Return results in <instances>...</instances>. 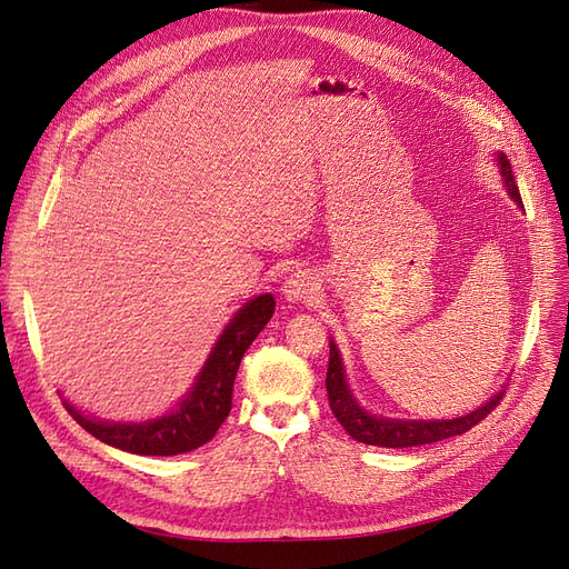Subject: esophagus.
Here are the masks:
<instances>
[{
  "mask_svg": "<svg viewBox=\"0 0 569 569\" xmlns=\"http://www.w3.org/2000/svg\"><path fill=\"white\" fill-rule=\"evenodd\" d=\"M318 291V284L313 280L311 272L299 270V272H291L289 278L282 284V297L289 303H301V301H311L313 295Z\"/></svg>",
  "mask_w": 569,
  "mask_h": 569,
  "instance_id": "esophagus-1",
  "label": "esophagus"
}]
</instances>
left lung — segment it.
Wrapping results in <instances>:
<instances>
[{"label":"left lung","instance_id":"left-lung-1","mask_svg":"<svg viewBox=\"0 0 569 569\" xmlns=\"http://www.w3.org/2000/svg\"><path fill=\"white\" fill-rule=\"evenodd\" d=\"M496 163L510 199L525 211L520 189L515 184L510 161L503 157V153H496ZM325 387H327V399H330V408L335 412V418L339 420V425L347 429L356 441L370 443V446H385V449H408V446H422V443H432V441H441V439L468 432L470 427H475L479 420H485L489 416L503 396V389L496 391L487 403L470 410L468 416L451 418V420H403V418L375 416V412H368L356 401V396L347 382L343 360L335 339H330V366H327Z\"/></svg>","mask_w":569,"mask_h":569}]
</instances>
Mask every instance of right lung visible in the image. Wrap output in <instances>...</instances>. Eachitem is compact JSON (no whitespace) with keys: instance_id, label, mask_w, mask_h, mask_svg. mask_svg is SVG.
<instances>
[{"instance_id":"obj_1","label":"right lung","mask_w":569,"mask_h":569,"mask_svg":"<svg viewBox=\"0 0 569 569\" xmlns=\"http://www.w3.org/2000/svg\"><path fill=\"white\" fill-rule=\"evenodd\" d=\"M272 313V295H261L239 308L218 337L194 385L178 401L176 410L166 412V416L142 422H111L84 416L68 399H63V406L84 432L113 446V449L137 456H178L194 451L206 441H211L218 427L230 416L239 363Z\"/></svg>"}]
</instances>
